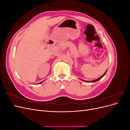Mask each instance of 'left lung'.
Listing matches in <instances>:
<instances>
[{
    "label": "left lung",
    "instance_id": "obj_1",
    "mask_svg": "<svg viewBox=\"0 0 130 130\" xmlns=\"http://www.w3.org/2000/svg\"><path fill=\"white\" fill-rule=\"evenodd\" d=\"M106 72H107V70H106V71L105 72V73L103 75H102L101 76H100V77H99V78H96V79H95V80H93V81H85V80H82V79H81L80 78V80H82V81H85V82H96V81H99L100 79H101V78L103 77L105 75V74H106Z\"/></svg>",
    "mask_w": 130,
    "mask_h": 130
}]
</instances>
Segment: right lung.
<instances>
[{"mask_svg": "<svg viewBox=\"0 0 130 130\" xmlns=\"http://www.w3.org/2000/svg\"><path fill=\"white\" fill-rule=\"evenodd\" d=\"M43 81H42V82H40V83H38L37 84H42V82H43Z\"/></svg>", "mask_w": 130, "mask_h": 130, "instance_id": "1", "label": "right lung"}]
</instances>
